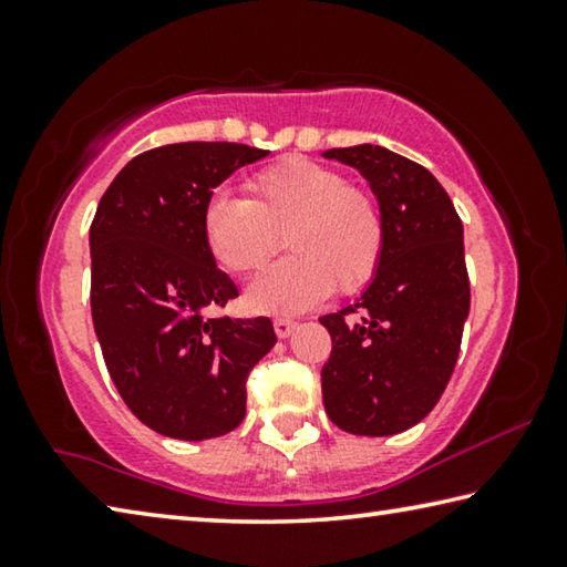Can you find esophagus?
I'll use <instances>...</instances> for the list:
<instances>
[{"label":"esophagus","instance_id":"34e87169","mask_svg":"<svg viewBox=\"0 0 567 567\" xmlns=\"http://www.w3.org/2000/svg\"><path fill=\"white\" fill-rule=\"evenodd\" d=\"M295 328H297V322H295V320H290V318H280V320H275V332H277V338H280V340L290 338V334L295 332Z\"/></svg>","mask_w":567,"mask_h":567}]
</instances>
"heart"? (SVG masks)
<instances>
[{
  "instance_id": "obj_1",
  "label": "heart",
  "mask_w": 567,
  "mask_h": 567,
  "mask_svg": "<svg viewBox=\"0 0 567 567\" xmlns=\"http://www.w3.org/2000/svg\"><path fill=\"white\" fill-rule=\"evenodd\" d=\"M249 197L215 192L203 209V239L227 272L267 265L285 235L290 257L247 287V305L265 315H297L334 287L354 292L372 280L385 249V223L368 192L338 169L287 159L247 182Z\"/></svg>"
}]
</instances>
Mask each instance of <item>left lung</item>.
<instances>
[{
  "instance_id": "8db88e82",
  "label": "left lung",
  "mask_w": 567,
  "mask_h": 567,
  "mask_svg": "<svg viewBox=\"0 0 567 567\" xmlns=\"http://www.w3.org/2000/svg\"><path fill=\"white\" fill-rule=\"evenodd\" d=\"M368 179L385 223L378 272L358 302L322 315L332 354L322 402L344 433H405L437 405L470 312L463 223L443 185L380 145L322 152ZM358 309L363 318L352 323Z\"/></svg>"
}]
</instances>
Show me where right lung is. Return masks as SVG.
Wrapping results in <instances>:
<instances>
[{
	"label": "right lung",
	"instance_id": "right-lung-1",
	"mask_svg": "<svg viewBox=\"0 0 567 567\" xmlns=\"http://www.w3.org/2000/svg\"><path fill=\"white\" fill-rule=\"evenodd\" d=\"M233 142H179L122 167L90 227L92 320L114 388L150 430L199 443L245 420L249 370L275 348L267 318H207L237 295L203 239V209L237 167Z\"/></svg>",
	"mask_w": 567,
	"mask_h": 567
}]
</instances>
